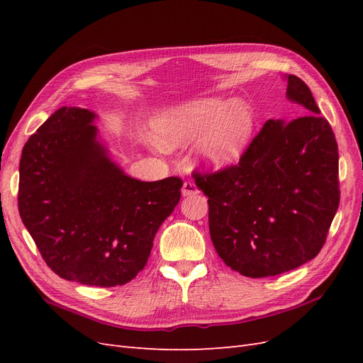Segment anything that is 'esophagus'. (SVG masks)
<instances>
[{"instance_id":"1","label":"esophagus","mask_w":363,"mask_h":363,"mask_svg":"<svg viewBox=\"0 0 363 363\" xmlns=\"http://www.w3.org/2000/svg\"><path fill=\"white\" fill-rule=\"evenodd\" d=\"M182 194H183L184 196L199 194V188H196L195 183H192V182H184V183H183V188H182Z\"/></svg>"}]
</instances>
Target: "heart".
<instances>
[{
	"instance_id": "obj_1",
	"label": "heart",
	"mask_w": 363,
	"mask_h": 363,
	"mask_svg": "<svg viewBox=\"0 0 363 363\" xmlns=\"http://www.w3.org/2000/svg\"><path fill=\"white\" fill-rule=\"evenodd\" d=\"M164 147H182L200 139L196 156L206 168L223 171L244 157L256 128L251 106L239 100L206 98L167 108L152 123Z\"/></svg>"
}]
</instances>
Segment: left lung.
<instances>
[{
    "label": "left lung",
    "instance_id": "left-lung-1",
    "mask_svg": "<svg viewBox=\"0 0 363 363\" xmlns=\"http://www.w3.org/2000/svg\"><path fill=\"white\" fill-rule=\"evenodd\" d=\"M301 116L268 119L227 169L194 172L208 196V232L218 256L245 277L277 276L321 251L339 206L337 144L307 84L284 75Z\"/></svg>",
    "mask_w": 363,
    "mask_h": 363
}]
</instances>
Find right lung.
<instances>
[{"mask_svg": "<svg viewBox=\"0 0 363 363\" xmlns=\"http://www.w3.org/2000/svg\"><path fill=\"white\" fill-rule=\"evenodd\" d=\"M87 108L60 107L24 145L19 215L59 277L111 288L144 269L183 182L131 179L108 156Z\"/></svg>", "mask_w": 363, "mask_h": 363, "instance_id": "obj_1", "label": "right lung"}]
</instances>
